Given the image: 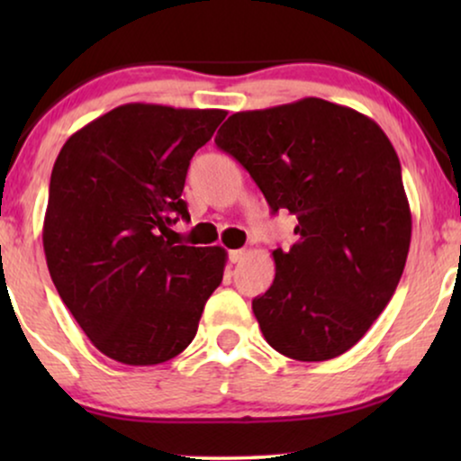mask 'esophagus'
Instances as JSON below:
<instances>
[{
    "mask_svg": "<svg viewBox=\"0 0 461 461\" xmlns=\"http://www.w3.org/2000/svg\"><path fill=\"white\" fill-rule=\"evenodd\" d=\"M243 258H245V249H230V251H229V260H230L232 264L241 262Z\"/></svg>",
    "mask_w": 461,
    "mask_h": 461,
    "instance_id": "obj_1",
    "label": "esophagus"
}]
</instances>
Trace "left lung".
I'll return each instance as SVG.
<instances>
[{
	"mask_svg": "<svg viewBox=\"0 0 461 461\" xmlns=\"http://www.w3.org/2000/svg\"><path fill=\"white\" fill-rule=\"evenodd\" d=\"M218 149L235 157L270 210L298 218L276 275L251 302L267 342L295 361L350 350L393 298L411 243L401 163L380 125L323 98L226 119Z\"/></svg>",
	"mask_w": 461,
	"mask_h": 461,
	"instance_id": "8db88e82",
	"label": "left lung"
}]
</instances>
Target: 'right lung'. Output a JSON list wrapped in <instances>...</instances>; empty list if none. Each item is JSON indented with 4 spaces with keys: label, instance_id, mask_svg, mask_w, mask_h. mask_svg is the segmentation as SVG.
I'll return each mask as SVG.
<instances>
[{
    "label": "right lung",
    "instance_id": "obj_1",
    "mask_svg": "<svg viewBox=\"0 0 461 461\" xmlns=\"http://www.w3.org/2000/svg\"><path fill=\"white\" fill-rule=\"evenodd\" d=\"M220 109L130 103L94 119L56 157L43 251L59 295L90 342L123 365L180 355L222 283V248L174 245L182 199Z\"/></svg>",
    "mask_w": 461,
    "mask_h": 461
}]
</instances>
